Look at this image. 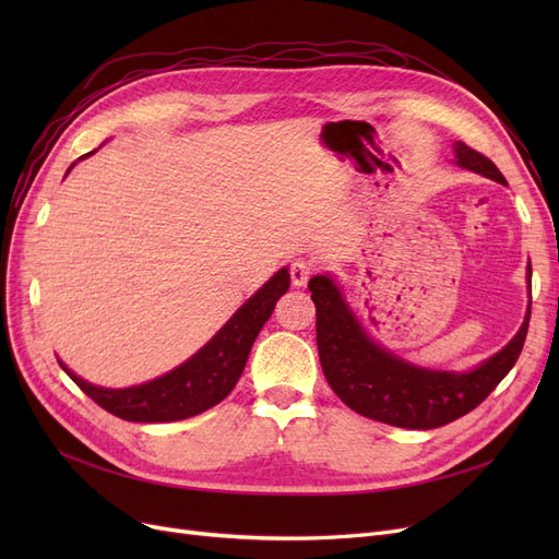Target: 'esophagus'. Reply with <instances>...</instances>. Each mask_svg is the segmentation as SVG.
<instances>
[{"mask_svg": "<svg viewBox=\"0 0 559 559\" xmlns=\"http://www.w3.org/2000/svg\"><path fill=\"white\" fill-rule=\"evenodd\" d=\"M317 270V263L310 259H296L289 267V275H292V284L294 286H306L310 275Z\"/></svg>", "mask_w": 559, "mask_h": 559, "instance_id": "1", "label": "esophagus"}]
</instances>
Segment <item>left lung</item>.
Returning <instances> with one entry per match:
<instances>
[{
  "mask_svg": "<svg viewBox=\"0 0 559 559\" xmlns=\"http://www.w3.org/2000/svg\"><path fill=\"white\" fill-rule=\"evenodd\" d=\"M454 158L464 170L506 183L499 167L464 142H454ZM308 289L317 308V349L326 382L354 413L401 429L443 427L480 405L515 366L532 314L530 306L513 341L476 370L448 373L413 366L370 341L329 275L312 277Z\"/></svg>",
  "mask_w": 559,
  "mask_h": 559,
  "instance_id": "1",
  "label": "left lung"
}]
</instances>
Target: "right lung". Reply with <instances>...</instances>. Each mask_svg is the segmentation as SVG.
Wrapping results in <instances>:
<instances>
[{
	"label": "right lung",
	"instance_id": "add662e5",
	"mask_svg": "<svg viewBox=\"0 0 559 559\" xmlns=\"http://www.w3.org/2000/svg\"><path fill=\"white\" fill-rule=\"evenodd\" d=\"M289 270L282 267L226 321V326L205 347L198 349L189 361H183L170 373L151 382L128 389H107L81 380L60 359L58 364L81 386L83 394H88L99 408L121 419L177 421L200 415L218 401H224L233 392V386L238 384L251 345L270 314H273L280 296L289 289Z\"/></svg>",
	"mask_w": 559,
	"mask_h": 559
}]
</instances>
